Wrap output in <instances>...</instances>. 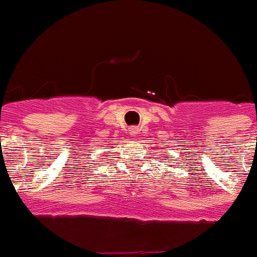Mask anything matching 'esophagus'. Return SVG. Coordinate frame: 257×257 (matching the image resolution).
Segmentation results:
<instances>
[{"label":"esophagus","mask_w":257,"mask_h":257,"mask_svg":"<svg viewBox=\"0 0 257 257\" xmlns=\"http://www.w3.org/2000/svg\"><path fill=\"white\" fill-rule=\"evenodd\" d=\"M139 132V129L137 128H132V133H137Z\"/></svg>","instance_id":"esophagus-1"}]
</instances>
